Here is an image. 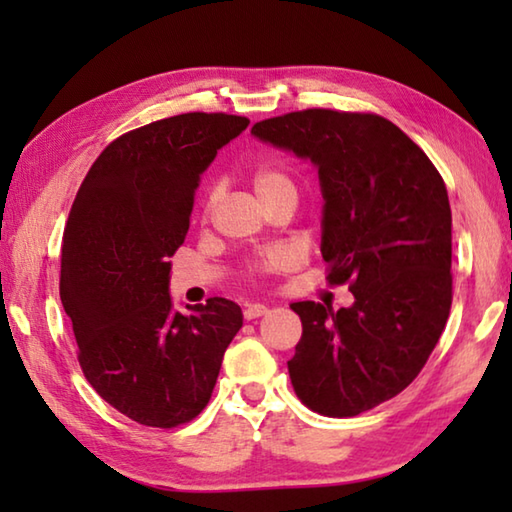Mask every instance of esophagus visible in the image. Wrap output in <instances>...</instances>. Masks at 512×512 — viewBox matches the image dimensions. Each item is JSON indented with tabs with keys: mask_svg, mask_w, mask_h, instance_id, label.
<instances>
[{
	"mask_svg": "<svg viewBox=\"0 0 512 512\" xmlns=\"http://www.w3.org/2000/svg\"><path fill=\"white\" fill-rule=\"evenodd\" d=\"M264 314H266V307L259 305V302H255V305H248V307L244 309V318H246V320H255V318L264 316Z\"/></svg>",
	"mask_w": 512,
	"mask_h": 512,
	"instance_id": "obj_1",
	"label": "esophagus"
}]
</instances>
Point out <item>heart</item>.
Listing matches in <instances>:
<instances>
[{"label":"heart","instance_id":"b5f03b06","mask_svg":"<svg viewBox=\"0 0 512 512\" xmlns=\"http://www.w3.org/2000/svg\"><path fill=\"white\" fill-rule=\"evenodd\" d=\"M248 180L250 185H253L255 194L259 196V201L264 205H271L287 196L296 198V180H293L289 169H284L282 164H275V162L255 164V167L250 169ZM216 203H219V189L210 187L203 198L205 219H210ZM296 264H298V257L293 250L284 246H275L250 259L246 271L250 275H266V273H277V271H289V268H293Z\"/></svg>","mask_w":512,"mask_h":512}]
</instances>
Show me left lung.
Listing matches in <instances>:
<instances>
[{
	"label": "left lung",
	"instance_id": "obj_1",
	"mask_svg": "<svg viewBox=\"0 0 512 512\" xmlns=\"http://www.w3.org/2000/svg\"><path fill=\"white\" fill-rule=\"evenodd\" d=\"M255 137L316 164L320 253L354 302H293L302 336L289 361L311 411L354 418L402 393L452 309V210L445 180L409 135L372 112L309 108L257 121Z\"/></svg>",
	"mask_w": 512,
	"mask_h": 512
}]
</instances>
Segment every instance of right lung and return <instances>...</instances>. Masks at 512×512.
<instances>
[{"mask_svg": "<svg viewBox=\"0 0 512 512\" xmlns=\"http://www.w3.org/2000/svg\"><path fill=\"white\" fill-rule=\"evenodd\" d=\"M248 124L185 112L128 131L94 160L69 210L60 300L81 370L103 400L146 427H178L205 409L244 323L225 298L173 311L169 257L187 237L201 173Z\"/></svg>", "mask_w": 512, "mask_h": 512, "instance_id": "obj_1", "label": "right lung"}]
</instances>
